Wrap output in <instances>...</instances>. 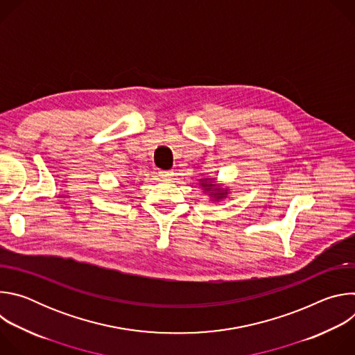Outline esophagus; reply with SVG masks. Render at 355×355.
I'll use <instances>...</instances> for the list:
<instances>
[{"label": "esophagus", "instance_id": "obj_1", "mask_svg": "<svg viewBox=\"0 0 355 355\" xmlns=\"http://www.w3.org/2000/svg\"><path fill=\"white\" fill-rule=\"evenodd\" d=\"M159 175H160L164 181H171V180H173V175H174V173H173V171H164V170H160V171H159Z\"/></svg>", "mask_w": 355, "mask_h": 355}]
</instances>
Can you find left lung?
I'll return each instance as SVG.
<instances>
[{"label": "left lung", "instance_id": "8db88e82", "mask_svg": "<svg viewBox=\"0 0 355 355\" xmlns=\"http://www.w3.org/2000/svg\"><path fill=\"white\" fill-rule=\"evenodd\" d=\"M199 185L204 188L205 192H209V195L212 196V200L219 202L220 199L226 198L229 193L227 188H220V185L215 184V180L212 178H200Z\"/></svg>", "mask_w": 355, "mask_h": 355}]
</instances>
